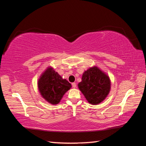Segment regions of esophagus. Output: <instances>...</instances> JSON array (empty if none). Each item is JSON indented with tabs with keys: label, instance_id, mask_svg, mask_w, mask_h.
Listing matches in <instances>:
<instances>
[{
	"label": "esophagus",
	"instance_id": "34e87169",
	"mask_svg": "<svg viewBox=\"0 0 146 146\" xmlns=\"http://www.w3.org/2000/svg\"><path fill=\"white\" fill-rule=\"evenodd\" d=\"M71 85H72L73 88H76V83H71Z\"/></svg>",
	"mask_w": 146,
	"mask_h": 146
}]
</instances>
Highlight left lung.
<instances>
[{"mask_svg":"<svg viewBox=\"0 0 146 146\" xmlns=\"http://www.w3.org/2000/svg\"><path fill=\"white\" fill-rule=\"evenodd\" d=\"M82 80L78 83V88L90 104H100L110 92L109 78L97 67L91 68L85 71Z\"/></svg>","mask_w":146,"mask_h":146,"instance_id":"8db88e82","label":"left lung"}]
</instances>
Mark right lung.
<instances>
[{"instance_id": "right-lung-1", "label": "right lung", "mask_w": 146, "mask_h": 146, "mask_svg": "<svg viewBox=\"0 0 146 146\" xmlns=\"http://www.w3.org/2000/svg\"><path fill=\"white\" fill-rule=\"evenodd\" d=\"M38 87L42 97L49 103L55 105L60 102L71 85L51 68H49L39 80Z\"/></svg>"}]
</instances>
